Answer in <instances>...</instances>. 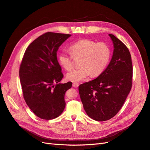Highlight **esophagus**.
Instances as JSON below:
<instances>
[{
    "label": "esophagus",
    "mask_w": 150,
    "mask_h": 150,
    "mask_svg": "<svg viewBox=\"0 0 150 150\" xmlns=\"http://www.w3.org/2000/svg\"><path fill=\"white\" fill-rule=\"evenodd\" d=\"M79 83H76V82H74V83H73V87H75V88H76V87H79Z\"/></svg>",
    "instance_id": "obj_1"
}]
</instances>
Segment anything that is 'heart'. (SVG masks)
I'll list each match as a JSON object with an SVG mask.
<instances>
[{
  "instance_id": "heart-1",
  "label": "heart",
  "mask_w": 150,
  "mask_h": 150,
  "mask_svg": "<svg viewBox=\"0 0 150 150\" xmlns=\"http://www.w3.org/2000/svg\"><path fill=\"white\" fill-rule=\"evenodd\" d=\"M71 54L68 51H61L58 56V62L64 69L70 70L74 65L75 58H82L81 68L68 72L67 78L72 82H80L87 79L91 75L97 76L104 70L110 57V50L104 42L83 39L72 44L70 47Z\"/></svg>"
}]
</instances>
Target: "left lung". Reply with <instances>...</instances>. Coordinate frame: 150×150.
I'll return each instance as SVG.
<instances>
[{
    "label": "left lung",
    "instance_id": "1",
    "mask_svg": "<svg viewBox=\"0 0 150 150\" xmlns=\"http://www.w3.org/2000/svg\"><path fill=\"white\" fill-rule=\"evenodd\" d=\"M114 51L106 69L93 80L79 85V94L88 116L105 121L117 114L132 87V65L129 50L113 35Z\"/></svg>",
    "mask_w": 150,
    "mask_h": 150
}]
</instances>
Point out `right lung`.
<instances>
[{"instance_id":"add662e5","label":"right lung","mask_w":150,"mask_h":150,"mask_svg":"<svg viewBox=\"0 0 150 150\" xmlns=\"http://www.w3.org/2000/svg\"><path fill=\"white\" fill-rule=\"evenodd\" d=\"M71 35L48 32L34 40L25 50L19 69L24 99L38 117L50 120L65 108V93L72 83L63 77L57 51Z\"/></svg>"}]
</instances>
